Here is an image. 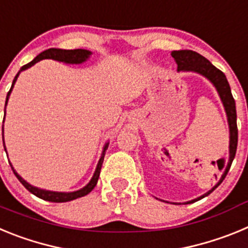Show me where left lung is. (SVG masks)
<instances>
[{"label":"left lung","instance_id":"left-lung-1","mask_svg":"<svg viewBox=\"0 0 248 248\" xmlns=\"http://www.w3.org/2000/svg\"><path fill=\"white\" fill-rule=\"evenodd\" d=\"M172 58L175 59V62L177 64V72H196V73L201 74L205 78L210 80L214 84V87L217 91L218 95L221 98V102L223 104V108L226 111L227 115V122H229V128H230V157L229 163L225 166V171H223L222 176L218 180V183L212 187L210 191L203 194L200 198L195 199V200L187 201L185 203L195 202V201L203 199L209 194H211L225 179L226 174L229 172L231 164L235 159L236 155V149H237V138H238V131H237V115H236V104L235 99L232 97L231 88L230 84L226 79V76L215 67L210 61L205 58L203 56L199 54L198 52L194 50H172L171 52Z\"/></svg>","mask_w":248,"mask_h":248}]
</instances>
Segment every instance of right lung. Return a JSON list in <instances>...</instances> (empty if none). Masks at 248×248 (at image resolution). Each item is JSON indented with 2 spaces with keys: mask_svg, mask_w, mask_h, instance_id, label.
I'll list each match as a JSON object with an SVG mask.
<instances>
[{
  "mask_svg": "<svg viewBox=\"0 0 248 248\" xmlns=\"http://www.w3.org/2000/svg\"><path fill=\"white\" fill-rule=\"evenodd\" d=\"M92 52L91 50H87V49H59V48H49V49H46L43 50L42 53H39L36 58L32 61V62L27 63L25 64L23 67L19 69L18 73L16 74L15 77V79L12 82V87H11L10 92L7 93V98H6V104H4V114H6V105H7L8 102V98H10V94L13 89V85L16 83L17 78H18L19 73L22 71H26L30 67H32L33 64H36L37 62L39 61H42V59H54V61H58V62H63V63H67V64H80V63L85 62L87 59L91 57ZM2 139H3V128H2ZM109 143H107L103 148V153H102V156H100L99 161H98V165L97 169H95V171H94L93 177L91 179L87 185L84 187H82L80 190H77V191L73 192H57V191H48V190H43V189H38L36 186H32L31 184H28L27 181L23 180L21 176L16 172V170L13 169L12 164L10 163L11 168H12V171L13 174L16 175V177L19 180V183L22 185L25 186L26 189L28 190L30 192H32L33 195H36L37 198L42 199V200L46 201H50V202H67V201H72V200H76L78 198H82V196H85V195H88L92 190L95 187L98 183V179H99V174H100V169H102V164H103V160H104V155H105V150L108 149ZM3 148L4 151H6V146H4L3 143Z\"/></svg>",
  "mask_w": 248,
  "mask_h": 248,
  "instance_id": "obj_1",
  "label": "right lung"
}]
</instances>
